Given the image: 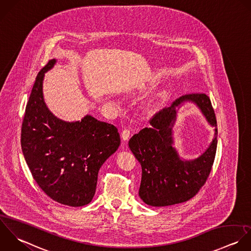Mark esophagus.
Listing matches in <instances>:
<instances>
[{"instance_id": "obj_1", "label": "esophagus", "mask_w": 251, "mask_h": 251, "mask_svg": "<svg viewBox=\"0 0 251 251\" xmlns=\"http://www.w3.org/2000/svg\"><path fill=\"white\" fill-rule=\"evenodd\" d=\"M130 135H131V131L129 129H124L122 132H121V138L124 140V141H127L129 138H130Z\"/></svg>"}]
</instances>
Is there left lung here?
Returning <instances> with one entry per match:
<instances>
[{
  "label": "left lung",
  "mask_w": 251,
  "mask_h": 251,
  "mask_svg": "<svg viewBox=\"0 0 251 251\" xmlns=\"http://www.w3.org/2000/svg\"><path fill=\"white\" fill-rule=\"evenodd\" d=\"M185 101L195 102L208 123L216 127L209 97L193 93L157 111L150 119L151 126L142 129L129 141V148L142 166L139 196L148 205L160 207L188 201L199 193L210 174L217 150V129L209 148L196 159L182 160L172 147L176 106Z\"/></svg>",
  "instance_id": "8db88e82"
}]
</instances>
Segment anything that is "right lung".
Masks as SVG:
<instances>
[{"mask_svg": "<svg viewBox=\"0 0 251 251\" xmlns=\"http://www.w3.org/2000/svg\"><path fill=\"white\" fill-rule=\"evenodd\" d=\"M38 73L21 126V149L30 172L42 191L56 202L78 207L95 196L99 170L120 145L115 126L86 115L65 122L47 107L43 97L45 72Z\"/></svg>", "mask_w": 251, "mask_h": 251, "instance_id": "obj_1", "label": "right lung"}]
</instances>
